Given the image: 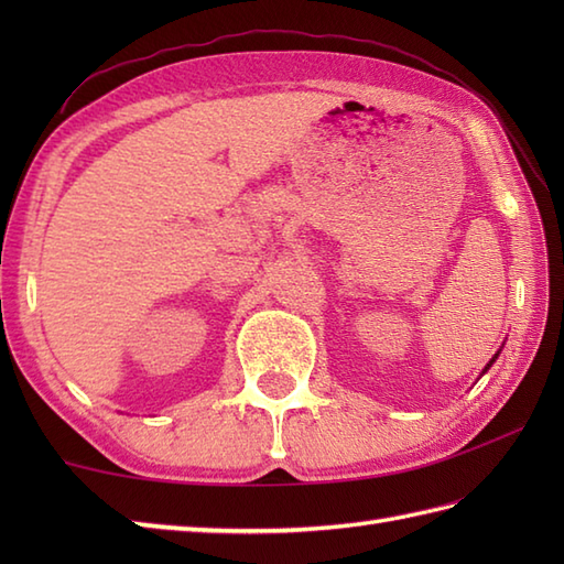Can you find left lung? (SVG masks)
I'll list each match as a JSON object with an SVG mask.
<instances>
[{"mask_svg": "<svg viewBox=\"0 0 564 564\" xmlns=\"http://www.w3.org/2000/svg\"><path fill=\"white\" fill-rule=\"evenodd\" d=\"M497 356H499V351H497V354H495L492 358H489V364L485 366V370H482V373H487V370H489V366H492V364H495V358H497Z\"/></svg>", "mask_w": 564, "mask_h": 564, "instance_id": "8db88e82", "label": "left lung"}]
</instances>
